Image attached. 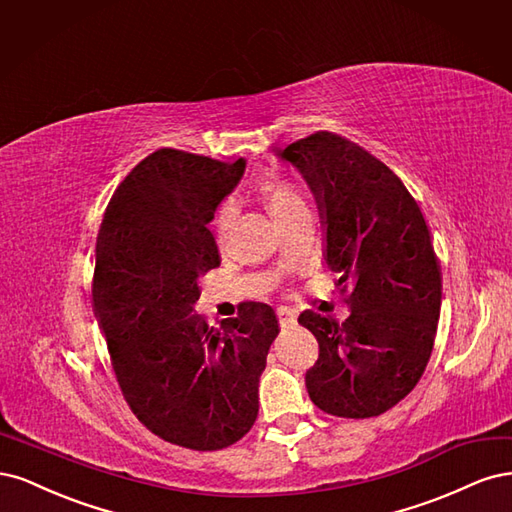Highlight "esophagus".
I'll list each match as a JSON object with an SVG mask.
<instances>
[{
  "label": "esophagus",
  "mask_w": 512,
  "mask_h": 512,
  "mask_svg": "<svg viewBox=\"0 0 512 512\" xmlns=\"http://www.w3.org/2000/svg\"><path fill=\"white\" fill-rule=\"evenodd\" d=\"M276 317H278V323H280V327H295L298 325V315H295L293 310H289V308H278L276 310Z\"/></svg>",
  "instance_id": "1"
}]
</instances>
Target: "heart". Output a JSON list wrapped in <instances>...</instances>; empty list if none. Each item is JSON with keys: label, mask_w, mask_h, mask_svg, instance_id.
I'll use <instances>...</instances> for the list:
<instances>
[{"label": "heart", "mask_w": 512, "mask_h": 512, "mask_svg": "<svg viewBox=\"0 0 512 512\" xmlns=\"http://www.w3.org/2000/svg\"><path fill=\"white\" fill-rule=\"evenodd\" d=\"M261 193H263V200H266L268 208L278 219V223L287 221L291 214L308 206L302 189L295 187L293 183H287V180H272V183L263 185ZM234 217H236L234 202H223L217 210V217H214V232L219 234V238L227 236Z\"/></svg>", "instance_id": "b5f03b06"}]
</instances>
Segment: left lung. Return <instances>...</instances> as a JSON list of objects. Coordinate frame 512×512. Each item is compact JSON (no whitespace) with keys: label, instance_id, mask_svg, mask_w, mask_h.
<instances>
[{"label":"left lung","instance_id":"1","mask_svg":"<svg viewBox=\"0 0 512 512\" xmlns=\"http://www.w3.org/2000/svg\"><path fill=\"white\" fill-rule=\"evenodd\" d=\"M315 195L325 266L338 272L351 315L306 310L298 323L319 342L306 372L327 415L368 419L404 400L430 361L440 317V266L415 197L383 161L329 131L276 153Z\"/></svg>","mask_w":512,"mask_h":512}]
</instances>
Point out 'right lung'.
Instances as JSON below:
<instances>
[{"mask_svg": "<svg viewBox=\"0 0 512 512\" xmlns=\"http://www.w3.org/2000/svg\"><path fill=\"white\" fill-rule=\"evenodd\" d=\"M244 168L159 148L114 191L95 244L93 310L125 400L155 436L193 451L251 430L278 336L268 304L249 302L221 327L193 308L197 280L221 263L208 223Z\"/></svg>", "mask_w": 512, "mask_h": 512, "instance_id": "obj_1", "label": "right lung"}]
</instances>
